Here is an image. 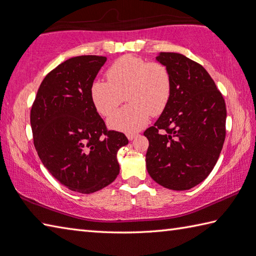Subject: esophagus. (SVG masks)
I'll return each mask as SVG.
<instances>
[{
    "label": "esophagus",
    "instance_id": "1",
    "mask_svg": "<svg viewBox=\"0 0 256 256\" xmlns=\"http://www.w3.org/2000/svg\"><path fill=\"white\" fill-rule=\"evenodd\" d=\"M126 136H128V138L130 140H134L135 138L138 136V134H134V133H128V134H126Z\"/></svg>",
    "mask_w": 256,
    "mask_h": 256
}]
</instances>
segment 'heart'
<instances>
[{
  "instance_id": "1",
  "label": "heart",
  "mask_w": 256,
  "mask_h": 256,
  "mask_svg": "<svg viewBox=\"0 0 256 256\" xmlns=\"http://www.w3.org/2000/svg\"><path fill=\"white\" fill-rule=\"evenodd\" d=\"M106 77L108 81L98 79L91 84L90 96L96 111L106 116L127 94L129 104L108 118V125L116 131H138L148 122L150 114L160 116L170 101L172 77L160 62L126 55L108 68Z\"/></svg>"
}]
</instances>
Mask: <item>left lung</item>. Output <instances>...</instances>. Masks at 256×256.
<instances>
[{"label":"left lung","mask_w":256,"mask_h":256,"mask_svg":"<svg viewBox=\"0 0 256 256\" xmlns=\"http://www.w3.org/2000/svg\"><path fill=\"white\" fill-rule=\"evenodd\" d=\"M156 60L170 70L172 94L153 126L146 168L160 186L188 190L204 182L218 162L226 138V102L206 70L177 52Z\"/></svg>","instance_id":"1"}]
</instances>
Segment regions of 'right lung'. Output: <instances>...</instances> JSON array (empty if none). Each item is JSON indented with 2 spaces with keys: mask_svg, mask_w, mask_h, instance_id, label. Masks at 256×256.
I'll return each mask as SVG.
<instances>
[{
  "mask_svg": "<svg viewBox=\"0 0 256 256\" xmlns=\"http://www.w3.org/2000/svg\"><path fill=\"white\" fill-rule=\"evenodd\" d=\"M103 56L68 59L48 74L30 110L34 145L42 164L64 187L92 194L120 172L118 150L128 143L121 132L108 131L91 101L90 88Z\"/></svg>",
  "mask_w": 256,
  "mask_h": 256,
  "instance_id": "add662e5",
  "label": "right lung"
}]
</instances>
